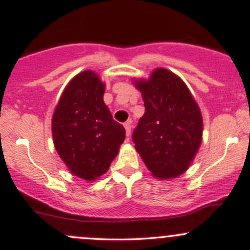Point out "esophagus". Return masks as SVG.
Returning a JSON list of instances; mask_svg holds the SVG:
<instances>
[{
    "mask_svg": "<svg viewBox=\"0 0 250 250\" xmlns=\"http://www.w3.org/2000/svg\"><path fill=\"white\" fill-rule=\"evenodd\" d=\"M123 125H125V134H127V136H129V135H130V130H131L130 122H125Z\"/></svg>",
    "mask_w": 250,
    "mask_h": 250,
    "instance_id": "34e87169",
    "label": "esophagus"
}]
</instances>
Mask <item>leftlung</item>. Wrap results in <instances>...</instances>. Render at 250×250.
I'll use <instances>...</instances> for the list:
<instances>
[{
	"label": "left lung",
	"instance_id": "obj_1",
	"mask_svg": "<svg viewBox=\"0 0 250 250\" xmlns=\"http://www.w3.org/2000/svg\"><path fill=\"white\" fill-rule=\"evenodd\" d=\"M146 111L133 131L135 148L159 179L187 170L200 147L202 116L180 77L156 69L149 81L139 82Z\"/></svg>",
	"mask_w": 250,
	"mask_h": 250
}]
</instances>
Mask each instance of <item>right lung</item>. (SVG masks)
<instances>
[{
    "mask_svg": "<svg viewBox=\"0 0 250 250\" xmlns=\"http://www.w3.org/2000/svg\"><path fill=\"white\" fill-rule=\"evenodd\" d=\"M103 94L104 84L96 74L82 71L65 87L53 116L57 153L71 173L88 181L108 170L125 137Z\"/></svg>",
    "mask_w": 250,
    "mask_h": 250,
    "instance_id": "1",
    "label": "right lung"
}]
</instances>
